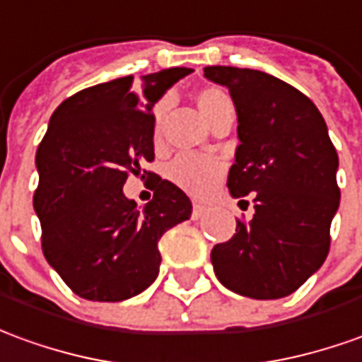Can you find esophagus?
Listing matches in <instances>:
<instances>
[{
	"mask_svg": "<svg viewBox=\"0 0 362 362\" xmlns=\"http://www.w3.org/2000/svg\"><path fill=\"white\" fill-rule=\"evenodd\" d=\"M206 211H207L206 207L196 204V206H194V209H192V219H199V217H204L206 216Z\"/></svg>",
	"mask_w": 362,
	"mask_h": 362,
	"instance_id": "34e87169",
	"label": "esophagus"
}]
</instances>
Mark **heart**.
<instances>
[{
  "label": "heart",
  "instance_id": "obj_1",
  "mask_svg": "<svg viewBox=\"0 0 362 362\" xmlns=\"http://www.w3.org/2000/svg\"><path fill=\"white\" fill-rule=\"evenodd\" d=\"M196 103H198L202 115L209 121V125L223 113L227 107H231V100L225 90L209 86L202 88L196 93ZM166 102H160L155 110V121H153V133L155 141L160 137V119L166 111ZM223 163L209 155H194V153H184L170 160L166 166V176L173 182L176 188L184 189L186 194L194 198H204L211 189L216 188L217 182L223 176Z\"/></svg>",
  "mask_w": 362,
  "mask_h": 362
}]
</instances>
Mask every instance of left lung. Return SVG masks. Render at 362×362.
Instances as JSON below:
<instances>
[{
	"instance_id": "1",
	"label": "left lung",
	"mask_w": 362,
	"mask_h": 362,
	"mask_svg": "<svg viewBox=\"0 0 362 362\" xmlns=\"http://www.w3.org/2000/svg\"><path fill=\"white\" fill-rule=\"evenodd\" d=\"M237 111L233 198L255 194V216L211 251L217 280L235 294L276 300L315 274L329 252V227L339 209V158L327 125L310 98L251 68L207 66Z\"/></svg>"
}]
</instances>
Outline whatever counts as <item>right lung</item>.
<instances>
[{"instance_id": "obj_1", "label": "right lung", "mask_w": 362, "mask_h": 362, "mask_svg": "<svg viewBox=\"0 0 362 362\" xmlns=\"http://www.w3.org/2000/svg\"><path fill=\"white\" fill-rule=\"evenodd\" d=\"M189 68H168L86 88L60 103L37 151L33 206L42 252L80 298L121 302L158 276V241L192 216L173 182L155 178L143 209L123 194L129 173L155 158L153 107ZM155 176V174H153Z\"/></svg>"}]
</instances>
